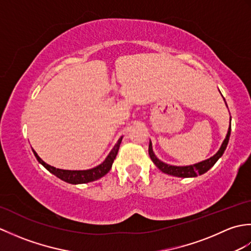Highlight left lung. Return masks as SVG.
Wrapping results in <instances>:
<instances>
[{"instance_id":"obj_1","label":"left lung","mask_w":251,"mask_h":251,"mask_svg":"<svg viewBox=\"0 0 251 251\" xmlns=\"http://www.w3.org/2000/svg\"><path fill=\"white\" fill-rule=\"evenodd\" d=\"M230 135H231V120H230V127H228L226 137V139L223 140L219 151H218L215 155L211 156L210 158L205 159V161L200 162V163L190 165V166H174V165H169L162 162L161 159H158L155 154H154L151 141H150V145H149V155H150L152 162L155 164V166L165 174L172 175V176H175V177H180V178L197 177V176L207 173L208 170H209L217 163L218 159L223 155V153H225L226 149L227 147Z\"/></svg>"}]
</instances>
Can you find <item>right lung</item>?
I'll return each mask as SVG.
<instances>
[{
    "mask_svg": "<svg viewBox=\"0 0 251 251\" xmlns=\"http://www.w3.org/2000/svg\"><path fill=\"white\" fill-rule=\"evenodd\" d=\"M122 139L123 137H121L119 141L116 142V145L114 146L113 149H112L111 152L109 153V155L106 156V158L103 161V163H101L100 165H98V166H96L92 169H87V170H66V169H59V168L52 167L50 165L46 164L43 159L37 155V153L34 150L32 151H33L34 155L37 161H39V163L43 165V166L49 170L50 173L55 175L56 177L71 184H82V183L92 182V181L102 178L104 175H106L110 172L112 164H113L114 159L117 155V152H119Z\"/></svg>",
    "mask_w": 251,
    "mask_h": 251,
    "instance_id": "right-lung-1",
    "label": "right lung"
}]
</instances>
